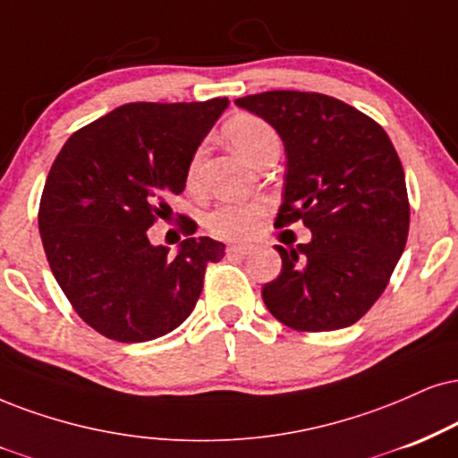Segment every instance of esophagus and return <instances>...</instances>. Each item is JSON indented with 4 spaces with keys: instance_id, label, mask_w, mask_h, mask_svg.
<instances>
[{
    "instance_id": "esophagus-1",
    "label": "esophagus",
    "mask_w": 458,
    "mask_h": 458,
    "mask_svg": "<svg viewBox=\"0 0 458 458\" xmlns=\"http://www.w3.org/2000/svg\"><path fill=\"white\" fill-rule=\"evenodd\" d=\"M252 248H255L252 244H231L227 248V255H231V257H246V255H250Z\"/></svg>"
}]
</instances>
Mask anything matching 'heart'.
Wrapping results in <instances>:
<instances>
[{
	"instance_id": "obj_1",
	"label": "heart",
	"mask_w": 458,
	"mask_h": 458,
	"mask_svg": "<svg viewBox=\"0 0 458 458\" xmlns=\"http://www.w3.org/2000/svg\"><path fill=\"white\" fill-rule=\"evenodd\" d=\"M225 138H227V142L250 163L255 161L257 155H261L267 146L280 144L278 133L274 131V127L255 114H238L231 118L227 125H225ZM199 157L201 152H197L193 161H191L189 180L195 178L197 167H199ZM261 214L263 206H259V203L225 201L208 214L206 225L214 235H218V238L238 240L244 238V235H248L255 229Z\"/></svg>"
}]
</instances>
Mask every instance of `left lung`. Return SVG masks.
Masks as SVG:
<instances>
[{
  "label": "left lung",
  "instance_id": "1",
  "mask_svg": "<svg viewBox=\"0 0 458 458\" xmlns=\"http://www.w3.org/2000/svg\"><path fill=\"white\" fill-rule=\"evenodd\" d=\"M280 135L284 189L276 225L303 220L308 244L276 246L282 272L263 301L297 331L354 325L382 295L402 257L410 203L397 150L385 129L320 93L267 91L235 99Z\"/></svg>",
  "mask_w": 458,
  "mask_h": 458
}]
</instances>
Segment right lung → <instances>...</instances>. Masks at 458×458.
<instances>
[{"instance_id":"right-lung-1","label":"right lung","mask_w":458,"mask_h":458,"mask_svg":"<svg viewBox=\"0 0 458 458\" xmlns=\"http://www.w3.org/2000/svg\"><path fill=\"white\" fill-rule=\"evenodd\" d=\"M229 99L125 104L67 140L39 201V235L55 280L78 316L110 340L150 342L189 318L212 238H186L176 257L148 229L186 186L191 161Z\"/></svg>"}]
</instances>
